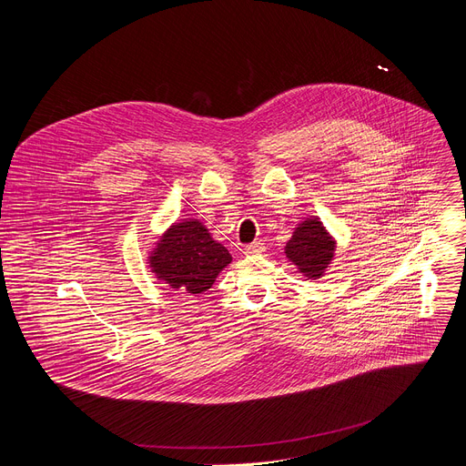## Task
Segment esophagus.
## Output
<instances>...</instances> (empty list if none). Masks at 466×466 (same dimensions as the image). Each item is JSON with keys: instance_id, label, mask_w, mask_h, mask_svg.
<instances>
[{"instance_id": "34e87169", "label": "esophagus", "mask_w": 466, "mask_h": 466, "mask_svg": "<svg viewBox=\"0 0 466 466\" xmlns=\"http://www.w3.org/2000/svg\"><path fill=\"white\" fill-rule=\"evenodd\" d=\"M263 252H265V245L261 241H254V243L245 247L247 256H258V254H263Z\"/></svg>"}]
</instances>
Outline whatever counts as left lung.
<instances>
[{
    "label": "left lung",
    "instance_id": "obj_1",
    "mask_svg": "<svg viewBox=\"0 0 466 466\" xmlns=\"http://www.w3.org/2000/svg\"><path fill=\"white\" fill-rule=\"evenodd\" d=\"M284 250L288 259L297 265L304 279L317 280L324 277L331 259H334L336 239L331 238L319 218L311 216L297 225Z\"/></svg>",
    "mask_w": 466,
    "mask_h": 466
}]
</instances>
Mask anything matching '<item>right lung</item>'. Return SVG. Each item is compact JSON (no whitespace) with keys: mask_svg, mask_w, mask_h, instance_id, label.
I'll list each match as a JSON object with an SVG mask.
<instances>
[{"mask_svg":"<svg viewBox=\"0 0 466 466\" xmlns=\"http://www.w3.org/2000/svg\"><path fill=\"white\" fill-rule=\"evenodd\" d=\"M230 261V252L198 219L173 223L158 238L147 259L160 282L187 295L208 291Z\"/></svg>","mask_w":466,"mask_h":466,"instance_id":"add662e5","label":"right lung"}]
</instances>
